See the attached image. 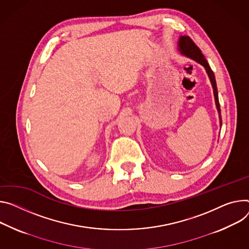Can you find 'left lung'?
<instances>
[{"label":"left lung","instance_id":"1","mask_svg":"<svg viewBox=\"0 0 249 249\" xmlns=\"http://www.w3.org/2000/svg\"><path fill=\"white\" fill-rule=\"evenodd\" d=\"M178 51L179 52V53L189 57L193 60H195L196 62L199 63L200 65H202L205 67V70L208 73V76L211 80L212 86H213V96H214V101H215V106L217 109V113H218V118H219V125L221 126V115H220V106H219V101H218V93H217V87H216V81H215V77H214V73L213 72L210 64L208 63L207 59L203 56V54L201 53V51L196 46V43L192 40V38L188 36H180L178 37Z\"/></svg>","mask_w":249,"mask_h":249}]
</instances>
